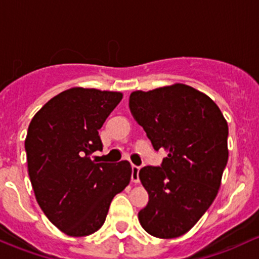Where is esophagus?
<instances>
[{
  "instance_id": "1",
  "label": "esophagus",
  "mask_w": 259,
  "mask_h": 259,
  "mask_svg": "<svg viewBox=\"0 0 259 259\" xmlns=\"http://www.w3.org/2000/svg\"><path fill=\"white\" fill-rule=\"evenodd\" d=\"M131 178H132V182H140V167L132 164V175H131Z\"/></svg>"
}]
</instances>
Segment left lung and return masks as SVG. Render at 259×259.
<instances>
[{
	"instance_id": "1",
	"label": "left lung",
	"mask_w": 259,
	"mask_h": 259,
	"mask_svg": "<svg viewBox=\"0 0 259 259\" xmlns=\"http://www.w3.org/2000/svg\"><path fill=\"white\" fill-rule=\"evenodd\" d=\"M130 110L153 148L168 153L161 166L140 170L149 196L138 212L141 226L157 238L182 236L218 193L228 161L227 121L208 96L182 83L135 91Z\"/></svg>"
}]
</instances>
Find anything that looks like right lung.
Returning <instances> with one entry per match:
<instances>
[{"label": "right lung", "mask_w": 259, "mask_h": 259, "mask_svg": "<svg viewBox=\"0 0 259 259\" xmlns=\"http://www.w3.org/2000/svg\"><path fill=\"white\" fill-rule=\"evenodd\" d=\"M121 100V92L73 87L51 98L28 126L25 149L34 196L68 236H89L102 227L113 197L131 181L128 161L91 159L103 147L98 130Z\"/></svg>", "instance_id": "obj_1"}]
</instances>
